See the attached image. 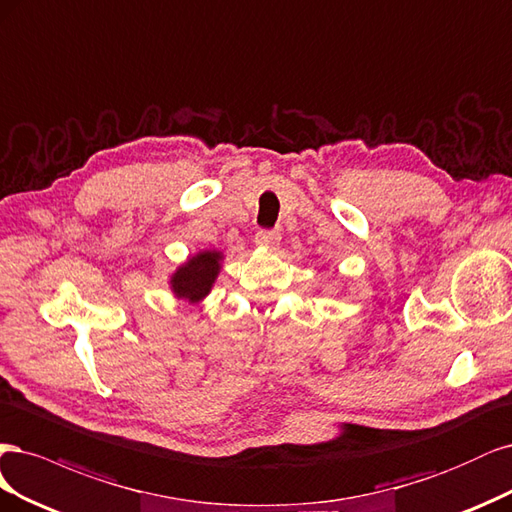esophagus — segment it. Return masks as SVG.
Listing matches in <instances>:
<instances>
[{"label":"esophagus","instance_id":"obj_1","mask_svg":"<svg viewBox=\"0 0 512 512\" xmlns=\"http://www.w3.org/2000/svg\"><path fill=\"white\" fill-rule=\"evenodd\" d=\"M255 244L261 246V249H276L280 244V234L272 232V229H263V232H257Z\"/></svg>","mask_w":512,"mask_h":512}]
</instances>
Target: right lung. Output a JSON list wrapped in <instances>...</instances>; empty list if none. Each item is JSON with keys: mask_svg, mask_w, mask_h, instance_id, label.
Wrapping results in <instances>:
<instances>
[{"mask_svg": "<svg viewBox=\"0 0 512 512\" xmlns=\"http://www.w3.org/2000/svg\"><path fill=\"white\" fill-rule=\"evenodd\" d=\"M223 259V251L217 249H204L189 255L168 278L174 298L191 306L204 302L221 274Z\"/></svg>", "mask_w": 512, "mask_h": 512, "instance_id": "1", "label": "right lung"}]
</instances>
